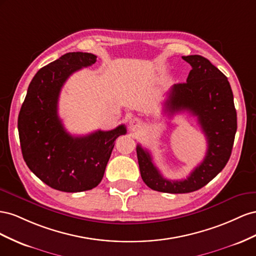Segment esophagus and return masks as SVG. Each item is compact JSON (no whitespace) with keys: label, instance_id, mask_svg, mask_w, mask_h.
I'll list each match as a JSON object with an SVG mask.
<instances>
[{"label":"esophagus","instance_id":"obj_1","mask_svg":"<svg viewBox=\"0 0 256 256\" xmlns=\"http://www.w3.org/2000/svg\"><path fill=\"white\" fill-rule=\"evenodd\" d=\"M142 122L140 119L133 118L130 120V128L132 130H137L142 128Z\"/></svg>","mask_w":256,"mask_h":256}]
</instances>
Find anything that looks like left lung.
Instances as JSON below:
<instances>
[{
  "label": "left lung",
  "instance_id": "8db88e82",
  "mask_svg": "<svg viewBox=\"0 0 256 256\" xmlns=\"http://www.w3.org/2000/svg\"><path fill=\"white\" fill-rule=\"evenodd\" d=\"M192 66L186 82L168 92L165 112H188L197 118L208 148L202 162L184 180L165 179L153 164L150 153L137 144L136 152L144 182L154 191L190 193L205 186L228 164L237 130V114L230 84L223 72L202 56H182Z\"/></svg>",
  "mask_w": 256,
  "mask_h": 256
}]
</instances>
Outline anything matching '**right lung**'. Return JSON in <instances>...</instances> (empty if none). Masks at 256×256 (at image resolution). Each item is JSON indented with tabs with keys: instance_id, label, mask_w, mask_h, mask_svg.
<instances>
[{
	"instance_id": "1",
	"label": "right lung",
	"mask_w": 256,
	"mask_h": 256,
	"mask_svg": "<svg viewBox=\"0 0 256 256\" xmlns=\"http://www.w3.org/2000/svg\"><path fill=\"white\" fill-rule=\"evenodd\" d=\"M96 56L68 52L42 68L28 84L18 116L21 151L28 168L44 184L62 192H82L98 186L126 126L72 136L58 114L62 86L76 70L96 62Z\"/></svg>"
}]
</instances>
